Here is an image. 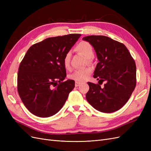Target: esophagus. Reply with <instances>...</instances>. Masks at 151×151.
Here are the masks:
<instances>
[{
    "mask_svg": "<svg viewBox=\"0 0 151 151\" xmlns=\"http://www.w3.org/2000/svg\"><path fill=\"white\" fill-rule=\"evenodd\" d=\"M81 84V83H79V82H76V83H75V86H76V87H78V86H79Z\"/></svg>",
    "mask_w": 151,
    "mask_h": 151,
    "instance_id": "obj_1",
    "label": "esophagus"
}]
</instances>
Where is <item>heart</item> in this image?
Instances as JSON below:
<instances>
[{"label":"heart","mask_w":151,"mask_h":151,"mask_svg":"<svg viewBox=\"0 0 151 151\" xmlns=\"http://www.w3.org/2000/svg\"><path fill=\"white\" fill-rule=\"evenodd\" d=\"M75 50L88 58L89 62L91 61V58H92L94 54L93 47L88 42L83 41L77 45ZM70 52H67L63 58V65L66 69H68L70 65ZM92 73V69L90 67L84 68V69L77 70L74 71L69 76V78L73 81H75L79 83L84 82L88 80L90 75Z\"/></svg>","instance_id":"heart-1"}]
</instances>
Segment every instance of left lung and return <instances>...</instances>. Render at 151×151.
<instances>
[{
	"label": "left lung",
	"mask_w": 151,
	"mask_h": 151,
	"mask_svg": "<svg viewBox=\"0 0 151 151\" xmlns=\"http://www.w3.org/2000/svg\"><path fill=\"white\" fill-rule=\"evenodd\" d=\"M83 40L94 47L99 60L93 77L98 83L105 82L103 88L88 83L87 101L98 111L115 112L126 104L135 88V61L124 45L108 36L92 35Z\"/></svg>",
	"instance_id": "obj_1"
}]
</instances>
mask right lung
<instances>
[{"label": "right lung", "instance_id": "right-lung-1", "mask_svg": "<svg viewBox=\"0 0 151 151\" xmlns=\"http://www.w3.org/2000/svg\"><path fill=\"white\" fill-rule=\"evenodd\" d=\"M81 36L70 34L48 38L32 45L26 52L18 69L17 91L32 114L52 116L65 104L75 82L63 81L66 70L63 58Z\"/></svg>", "mask_w": 151, "mask_h": 151}]
</instances>
